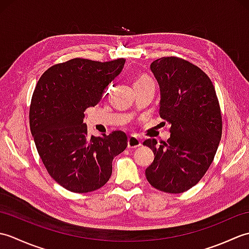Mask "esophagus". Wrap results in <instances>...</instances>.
I'll list each match as a JSON object with an SVG mask.
<instances>
[{"label":"esophagus","instance_id":"esophagus-1","mask_svg":"<svg viewBox=\"0 0 249 249\" xmlns=\"http://www.w3.org/2000/svg\"><path fill=\"white\" fill-rule=\"evenodd\" d=\"M127 144L129 149H136V147H139L141 145V140L137 136L131 135L128 137Z\"/></svg>","mask_w":249,"mask_h":249}]
</instances>
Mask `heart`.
<instances>
[{"label":"heart","mask_w":249,"mask_h":249,"mask_svg":"<svg viewBox=\"0 0 249 249\" xmlns=\"http://www.w3.org/2000/svg\"><path fill=\"white\" fill-rule=\"evenodd\" d=\"M144 79H147V77H140L139 79H137L136 81H141V80H144Z\"/></svg>","instance_id":"obj_1"}]
</instances>
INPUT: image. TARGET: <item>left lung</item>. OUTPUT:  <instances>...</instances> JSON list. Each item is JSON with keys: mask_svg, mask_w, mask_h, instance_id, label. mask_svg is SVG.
I'll return each mask as SVG.
<instances>
[{"mask_svg": "<svg viewBox=\"0 0 249 249\" xmlns=\"http://www.w3.org/2000/svg\"><path fill=\"white\" fill-rule=\"evenodd\" d=\"M151 71L160 89V118L171 125V135L160 144L143 142L155 155L145 176L156 189L181 194L202 178L214 160L223 131L218 98L208 75L186 60L160 57Z\"/></svg>", "mask_w": 249, "mask_h": 249, "instance_id": "8db88e82", "label": "left lung"}]
</instances>
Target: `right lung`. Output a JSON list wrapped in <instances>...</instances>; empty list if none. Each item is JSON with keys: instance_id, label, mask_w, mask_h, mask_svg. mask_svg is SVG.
Segmentation results:
<instances>
[{"instance_id": "obj_1", "label": "right lung", "mask_w": 249, "mask_h": 249, "mask_svg": "<svg viewBox=\"0 0 249 249\" xmlns=\"http://www.w3.org/2000/svg\"><path fill=\"white\" fill-rule=\"evenodd\" d=\"M124 59L70 60L48 68L30 106V128L50 177L72 193L94 192L109 181L112 160L127 146L121 130L89 136L84 111L96 106L123 70Z\"/></svg>"}]
</instances>
